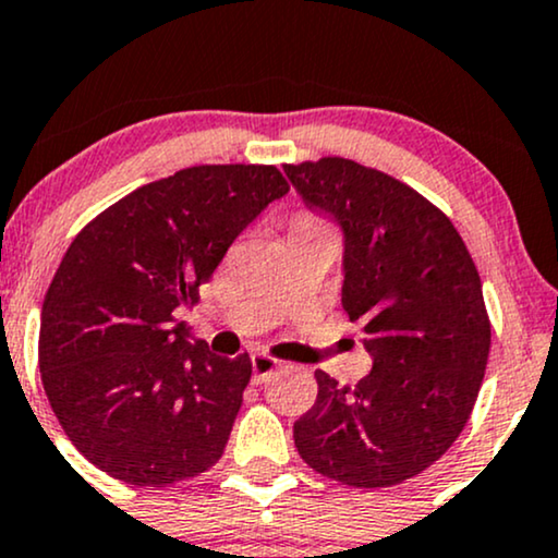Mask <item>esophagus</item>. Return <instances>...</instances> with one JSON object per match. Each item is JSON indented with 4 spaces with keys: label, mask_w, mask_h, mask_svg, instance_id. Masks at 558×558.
<instances>
[{
    "label": "esophagus",
    "mask_w": 558,
    "mask_h": 558,
    "mask_svg": "<svg viewBox=\"0 0 558 558\" xmlns=\"http://www.w3.org/2000/svg\"><path fill=\"white\" fill-rule=\"evenodd\" d=\"M280 366L278 359H272L270 353L259 351V353H252V372H254V385H262L270 374L275 372V368Z\"/></svg>",
    "instance_id": "obj_1"
}]
</instances>
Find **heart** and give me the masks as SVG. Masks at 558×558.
I'll return each instance as SVG.
<instances>
[{
  "label": "heart",
  "mask_w": 558,
  "mask_h": 558,
  "mask_svg": "<svg viewBox=\"0 0 558 558\" xmlns=\"http://www.w3.org/2000/svg\"><path fill=\"white\" fill-rule=\"evenodd\" d=\"M299 220H314V218H312V215H301Z\"/></svg>",
  "instance_id": "b5f03b06"
}]
</instances>
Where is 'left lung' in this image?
Instances as JSON below:
<instances>
[{
	"instance_id": "1",
	"label": "left lung",
	"mask_w": 558,
	"mask_h": 558,
	"mask_svg": "<svg viewBox=\"0 0 558 558\" xmlns=\"http://www.w3.org/2000/svg\"><path fill=\"white\" fill-rule=\"evenodd\" d=\"M283 171L343 226V308L374 355L353 387L314 372L296 449L345 486H398L434 465L473 413L492 348L481 275L452 220L400 179L338 156Z\"/></svg>"
}]
</instances>
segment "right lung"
I'll use <instances>...</instances> for the list:
<instances>
[{
  "label": "right lung",
  "instance_id": "add662e5",
  "mask_svg": "<svg viewBox=\"0 0 558 558\" xmlns=\"http://www.w3.org/2000/svg\"><path fill=\"white\" fill-rule=\"evenodd\" d=\"M286 192L275 166H192L72 239L44 299L38 366L64 434L111 478L166 488L220 460L250 353L190 343L173 308L197 304L233 239Z\"/></svg>",
  "mask_w": 558,
  "mask_h": 558
}]
</instances>
